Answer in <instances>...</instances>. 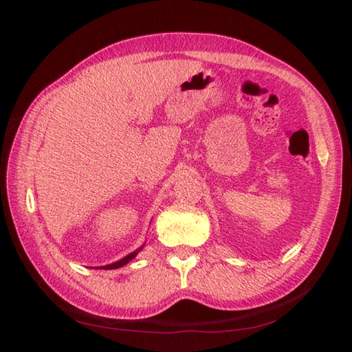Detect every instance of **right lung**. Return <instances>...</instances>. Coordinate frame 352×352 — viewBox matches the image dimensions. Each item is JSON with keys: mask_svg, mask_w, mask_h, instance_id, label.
<instances>
[{"mask_svg": "<svg viewBox=\"0 0 352 352\" xmlns=\"http://www.w3.org/2000/svg\"><path fill=\"white\" fill-rule=\"evenodd\" d=\"M144 248V246H140V248H138L136 251H133V252H130L129 256L126 257H124V258H121V260H118V261H115V263H111V265H106V266H101V269H118V267H121V266H124V265H126L129 263L130 260H133L134 257L138 256L139 254V251Z\"/></svg>", "mask_w": 352, "mask_h": 352, "instance_id": "1", "label": "right lung"}]
</instances>
